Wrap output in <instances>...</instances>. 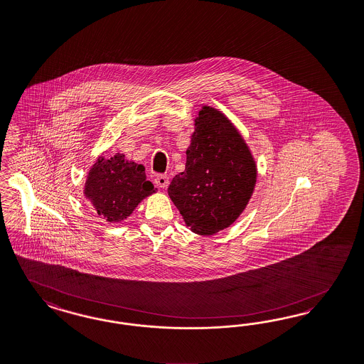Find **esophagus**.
<instances>
[{"mask_svg":"<svg viewBox=\"0 0 364 364\" xmlns=\"http://www.w3.org/2000/svg\"><path fill=\"white\" fill-rule=\"evenodd\" d=\"M154 183L159 188L165 189L169 186V177L165 175H157L154 177Z\"/></svg>","mask_w":364,"mask_h":364,"instance_id":"obj_1","label":"esophagus"}]
</instances>
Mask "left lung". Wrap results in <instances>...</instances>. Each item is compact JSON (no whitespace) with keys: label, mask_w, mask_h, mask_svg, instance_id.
Segmentation results:
<instances>
[{"label":"left lung","mask_w":364,"mask_h":364,"mask_svg":"<svg viewBox=\"0 0 364 364\" xmlns=\"http://www.w3.org/2000/svg\"><path fill=\"white\" fill-rule=\"evenodd\" d=\"M186 153V169L168 195L191 231L213 235L246 210L258 177L255 159L237 126L208 105L195 118Z\"/></svg>","instance_id":"left-lung-1"}]
</instances>
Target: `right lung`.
Wrapping results in <instances>:
<instances>
[{
	"mask_svg": "<svg viewBox=\"0 0 364 364\" xmlns=\"http://www.w3.org/2000/svg\"><path fill=\"white\" fill-rule=\"evenodd\" d=\"M156 191L146 180L144 165L127 160L122 153H115L112 157L100 154L92 164L83 193L106 222L119 223Z\"/></svg>",
	"mask_w": 364,
	"mask_h": 364,
	"instance_id": "add662e5",
	"label": "right lung"
}]
</instances>
